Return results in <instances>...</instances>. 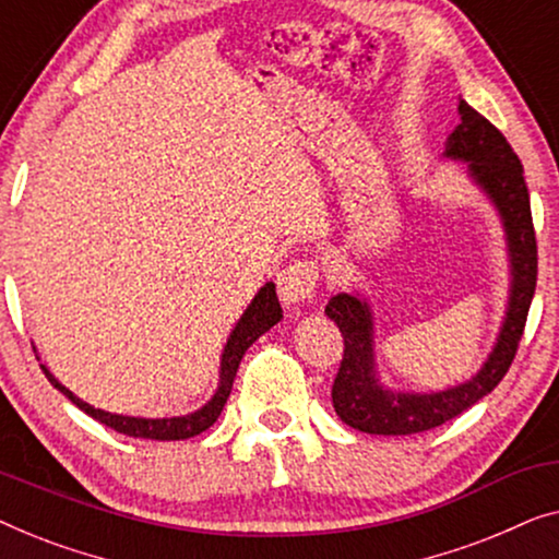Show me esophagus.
<instances>
[{"instance_id": "obj_1", "label": "esophagus", "mask_w": 559, "mask_h": 559, "mask_svg": "<svg viewBox=\"0 0 559 559\" xmlns=\"http://www.w3.org/2000/svg\"><path fill=\"white\" fill-rule=\"evenodd\" d=\"M319 286V265L306 258L288 263L286 269L278 273V296L283 304L296 306L309 301L313 290Z\"/></svg>"}]
</instances>
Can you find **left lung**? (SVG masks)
I'll use <instances>...</instances> for the list:
<instances>
[{"instance_id": "1", "label": "left lung", "mask_w": 559, "mask_h": 559, "mask_svg": "<svg viewBox=\"0 0 559 559\" xmlns=\"http://www.w3.org/2000/svg\"><path fill=\"white\" fill-rule=\"evenodd\" d=\"M461 123L448 139L445 156L471 162L468 169L497 204L512 253V296L497 347L474 380L433 395H403L382 390L372 372V317L357 296L340 294L326 304V317L340 326L344 355L332 384V403L340 418L361 433L411 436L438 428L468 411L497 388L512 367L524 334L526 313L537 286V235H534L530 190L524 169L504 133L466 100L459 106Z\"/></svg>"}]
</instances>
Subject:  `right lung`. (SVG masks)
<instances>
[{"label": "right lung", "mask_w": 559, "mask_h": 559, "mask_svg": "<svg viewBox=\"0 0 559 559\" xmlns=\"http://www.w3.org/2000/svg\"><path fill=\"white\" fill-rule=\"evenodd\" d=\"M281 317L283 313H281V304L276 296V286H273V283H265V286L258 290L253 304H250L246 313L240 317L238 326L233 329L230 340H227V344H225L223 365H219L223 367L219 369V388L215 392V397H212L204 407H200L198 413L185 415V418L148 420V418H129V415H114L106 411H96V407L83 403L81 397H75L68 388H62V384L55 380V377L47 372L45 367L43 369H45V377L50 380L52 388H58L62 395L70 400V403L81 407V411L85 415H91V418L104 423L106 428L116 430V433H123L131 438H148V440H185V438L204 433V430H207L212 423L217 420V415L223 413L227 397H230V390H233L235 374H238L242 355H246L248 347L258 340V336L269 332L273 324H278Z\"/></svg>", "instance_id": "right-lung-1"}]
</instances>
